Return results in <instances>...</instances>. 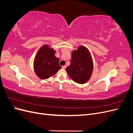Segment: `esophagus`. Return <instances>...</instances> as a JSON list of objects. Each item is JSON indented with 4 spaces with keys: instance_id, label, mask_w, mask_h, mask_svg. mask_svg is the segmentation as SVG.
Segmentation results:
<instances>
[{
    "instance_id": "obj_1",
    "label": "esophagus",
    "mask_w": 133,
    "mask_h": 133,
    "mask_svg": "<svg viewBox=\"0 0 133 133\" xmlns=\"http://www.w3.org/2000/svg\"><path fill=\"white\" fill-rule=\"evenodd\" d=\"M66 68V65H64V66H62V68H63V69H65Z\"/></svg>"
}]
</instances>
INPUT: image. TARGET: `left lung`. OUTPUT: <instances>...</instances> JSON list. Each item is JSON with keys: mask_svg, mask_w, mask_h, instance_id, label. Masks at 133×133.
<instances>
[{"mask_svg": "<svg viewBox=\"0 0 133 133\" xmlns=\"http://www.w3.org/2000/svg\"><path fill=\"white\" fill-rule=\"evenodd\" d=\"M93 70L91 56L89 51L84 46L71 54L70 65L66 68L70 78L76 83L84 84L90 79Z\"/></svg>", "mask_w": 133, "mask_h": 133, "instance_id": "left-lung-1", "label": "left lung"}]
</instances>
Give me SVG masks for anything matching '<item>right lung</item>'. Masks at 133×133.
Wrapping results in <instances>:
<instances>
[{
    "label": "right lung",
    "mask_w": 133,
    "mask_h": 133,
    "mask_svg": "<svg viewBox=\"0 0 133 133\" xmlns=\"http://www.w3.org/2000/svg\"><path fill=\"white\" fill-rule=\"evenodd\" d=\"M55 51L48 45H43L38 50L34 61V68L39 78H49L62 68L59 64V59L55 57Z\"/></svg>",
    "instance_id": "add662e5"
}]
</instances>
